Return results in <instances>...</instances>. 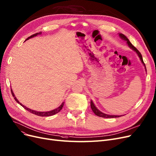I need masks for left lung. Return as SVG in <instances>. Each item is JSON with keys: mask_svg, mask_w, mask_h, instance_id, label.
Segmentation results:
<instances>
[{"mask_svg": "<svg viewBox=\"0 0 156 156\" xmlns=\"http://www.w3.org/2000/svg\"><path fill=\"white\" fill-rule=\"evenodd\" d=\"M119 36L121 38H122L123 40H125V41H126V43H127V44H128V45L129 46V47H130L132 49H133L135 52H136V53L137 54L138 56L140 57V58L141 62L143 63V64L144 65V66H145V69H146L145 64V63H144V62H143V57H142L141 54L140 53V52L139 51H138V50L134 47V46L130 43V42L129 41V40L127 38H126V36H125L123 34L119 33ZM146 71H147V69H146ZM90 107H91L92 110H93V111L94 112V113L96 115V116H99V117L106 118H119V117H120V116H116H116H115V115H108V114H104V113L101 112V111H100L98 110V108L96 107V106L94 105V103L93 102V101H90Z\"/></svg>", "mask_w": 156, "mask_h": 156, "instance_id": "1", "label": "left lung"}]
</instances>
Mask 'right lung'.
Returning a JSON list of instances; mask_svg holds the SVG:
<instances>
[{"label": "right lung", "instance_id": "1", "mask_svg": "<svg viewBox=\"0 0 156 156\" xmlns=\"http://www.w3.org/2000/svg\"><path fill=\"white\" fill-rule=\"evenodd\" d=\"M41 34V32L37 33H35V34H32L31 36L29 37L26 40H29L30 38H33V37H36L37 35H38V34ZM26 40H25V41H26ZM11 94H12V96H13V98H14V99L15 100V101H16L17 103H19V104H20L21 106H22L23 107H24L25 109H26V110L28 111L29 112H30L31 113L34 114H35V115H37V116H53V115H55V114H57L58 112H59L62 110V107H63V104H64V102H63L60 107H58L57 108L54 109V110H52V111H48V112H38V111H36L31 110V109L26 107L24 106V105H23L22 104V103H20L19 101V100L16 99V98L15 97V94H14V93H13V92L12 89H11Z\"/></svg>", "mask_w": 156, "mask_h": 156}]
</instances>
